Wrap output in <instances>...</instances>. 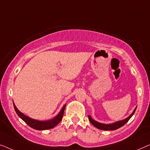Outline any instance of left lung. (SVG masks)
<instances>
[{
    "mask_svg": "<svg viewBox=\"0 0 150 150\" xmlns=\"http://www.w3.org/2000/svg\"><path fill=\"white\" fill-rule=\"evenodd\" d=\"M136 108H137V107L135 108V110H133V113L131 114V115L129 116V117H127V118H125V120H120V121H117L115 122V123H112V124H108V125H106V124H102V123H100V122H98L97 121H96L93 119V118H91V117L90 116H88V118H89V121L91 124H92L93 126L96 127V128L99 129H101V130H105V131H113V130H116V129H117L118 128H120V127H121L123 126L124 125H125L127 123V122L129 121V120L131 118V117L133 115V114L135 113V112L136 110Z\"/></svg>",
    "mask_w": 150,
    "mask_h": 150,
    "instance_id": "8db88e82",
    "label": "left lung"
}]
</instances>
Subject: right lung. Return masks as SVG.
Masks as SVG:
<instances>
[{"mask_svg":"<svg viewBox=\"0 0 150 150\" xmlns=\"http://www.w3.org/2000/svg\"><path fill=\"white\" fill-rule=\"evenodd\" d=\"M13 106H14L15 110L17 114V115L19 116V117L21 118L27 125H29V126L32 127L33 129H36V130L42 131V130H47V129H52L55 126H57V125L61 122V120L62 118V117H63L64 111V109H65L66 105H64V106L62 107L61 110L60 111L59 115H58L57 117L54 118L53 119L47 120V121H40V120L32 119V118L27 117V116H25V115H23V113H21V112L17 108V107L15 106V104H13Z\"/></svg>","mask_w":150,"mask_h":150,"instance_id":"right-lung-1","label":"right lung"}]
</instances>
